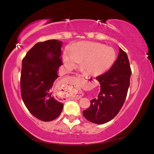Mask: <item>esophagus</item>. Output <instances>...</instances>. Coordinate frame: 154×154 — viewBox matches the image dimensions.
Segmentation results:
<instances>
[{"label":"esophagus","instance_id":"esophagus-1","mask_svg":"<svg viewBox=\"0 0 154 154\" xmlns=\"http://www.w3.org/2000/svg\"><path fill=\"white\" fill-rule=\"evenodd\" d=\"M79 77L80 78H82V79H84V80H85V81H87V79H85V78L84 77H82V76H79ZM86 78V77H85ZM75 96H76V98L77 99H79L81 97H82V96H83V94H82V92L81 90H79V91H77V93L75 94Z\"/></svg>","mask_w":154,"mask_h":154}]
</instances>
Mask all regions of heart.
<instances>
[{"mask_svg":"<svg viewBox=\"0 0 154 154\" xmlns=\"http://www.w3.org/2000/svg\"><path fill=\"white\" fill-rule=\"evenodd\" d=\"M117 54L115 49L103 44L81 42L65 51L64 60L69 69L76 68L83 60V66L88 73L99 75L114 64Z\"/></svg>","mask_w":154,"mask_h":154,"instance_id":"1","label":"heart"}]
</instances>
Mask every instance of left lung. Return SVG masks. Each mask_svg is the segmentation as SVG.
Instances as JSON below:
<instances>
[{"instance_id":"left-lung-1","label":"left lung","mask_w":154,"mask_h":154,"mask_svg":"<svg viewBox=\"0 0 154 154\" xmlns=\"http://www.w3.org/2000/svg\"><path fill=\"white\" fill-rule=\"evenodd\" d=\"M132 71L126 52L119 49L118 57L110 69L96 77L100 91L83 111L85 118L92 123L103 124L111 120L120 111L130 85Z\"/></svg>"}]
</instances>
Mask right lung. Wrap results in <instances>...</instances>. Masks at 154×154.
<instances>
[{
  "mask_svg": "<svg viewBox=\"0 0 154 154\" xmlns=\"http://www.w3.org/2000/svg\"><path fill=\"white\" fill-rule=\"evenodd\" d=\"M62 41L56 39L37 43L22 60L20 90L23 102L31 114L43 122L55 119L63 109V104L52 92L54 81L58 77V69L62 64Z\"/></svg>",
  "mask_w": 154,
  "mask_h": 154,
  "instance_id": "obj_1",
  "label": "right lung"
}]
</instances>
